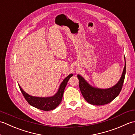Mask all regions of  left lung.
Returning a JSON list of instances; mask_svg holds the SVG:
<instances>
[{
	"mask_svg": "<svg viewBox=\"0 0 135 135\" xmlns=\"http://www.w3.org/2000/svg\"><path fill=\"white\" fill-rule=\"evenodd\" d=\"M125 67L119 81L112 88L99 89L94 88L89 84L82 76L78 75L79 89L86 101L89 104L95 105H102L108 104L116 98L121 91L124 84L126 73V62Z\"/></svg>",
	"mask_w": 135,
	"mask_h": 135,
	"instance_id": "left-lung-1",
	"label": "left lung"
}]
</instances>
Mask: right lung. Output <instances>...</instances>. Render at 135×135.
<instances>
[{"label":"right lung","instance_id":"obj_1","mask_svg":"<svg viewBox=\"0 0 135 135\" xmlns=\"http://www.w3.org/2000/svg\"><path fill=\"white\" fill-rule=\"evenodd\" d=\"M73 76V74H70L63 80V81L60 84V87L57 92L54 96L47 97H39L32 96L27 93L22 89V88L18 85L21 93L23 94L25 100L29 104L39 110L44 111H50L55 109L61 103L63 96V93L65 88L66 85L67 84L68 80L71 76Z\"/></svg>","mask_w":135,"mask_h":135}]
</instances>
